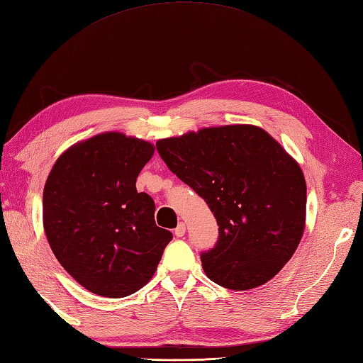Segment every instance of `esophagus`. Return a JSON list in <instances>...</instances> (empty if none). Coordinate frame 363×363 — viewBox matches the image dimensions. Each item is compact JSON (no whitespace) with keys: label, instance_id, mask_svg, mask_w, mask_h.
Returning <instances> with one entry per match:
<instances>
[{"label":"esophagus","instance_id":"1","mask_svg":"<svg viewBox=\"0 0 363 363\" xmlns=\"http://www.w3.org/2000/svg\"><path fill=\"white\" fill-rule=\"evenodd\" d=\"M184 231H186V225H184L183 222H180L179 225H177V228L174 230V235L177 238H183L184 236Z\"/></svg>","mask_w":363,"mask_h":363}]
</instances>
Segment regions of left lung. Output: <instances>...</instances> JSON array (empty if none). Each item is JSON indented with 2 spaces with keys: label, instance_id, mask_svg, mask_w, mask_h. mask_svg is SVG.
<instances>
[{
  "label": "left lung",
  "instance_id": "8db88e82",
  "mask_svg": "<svg viewBox=\"0 0 363 363\" xmlns=\"http://www.w3.org/2000/svg\"><path fill=\"white\" fill-rule=\"evenodd\" d=\"M157 150L219 225L200 255L209 279L248 291L284 267L304 231L306 182L279 143L259 127L225 125L160 140Z\"/></svg>",
  "mask_w": 363,
  "mask_h": 363
}]
</instances>
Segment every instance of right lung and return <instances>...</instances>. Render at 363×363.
Returning a JSON list of instances; mask_svg holds the SVG:
<instances>
[{"label": "right lung", "instance_id": "right-lung-1", "mask_svg": "<svg viewBox=\"0 0 363 363\" xmlns=\"http://www.w3.org/2000/svg\"><path fill=\"white\" fill-rule=\"evenodd\" d=\"M154 146L110 132L74 144L43 191L48 242L69 275L96 295L123 298L147 283L172 233L157 227L155 202L136 191Z\"/></svg>", "mask_w": 363, "mask_h": 363}]
</instances>
